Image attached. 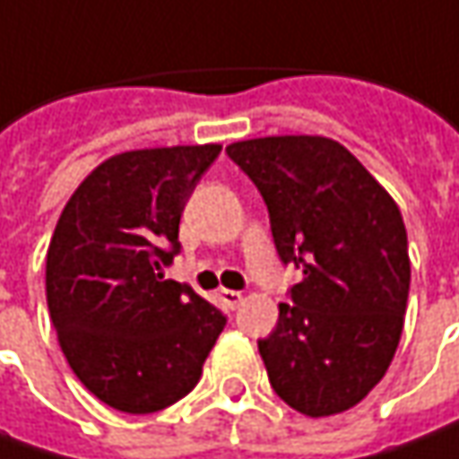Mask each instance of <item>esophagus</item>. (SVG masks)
I'll list each match as a JSON object with an SVG mask.
<instances>
[{"label":"esophagus","mask_w":459,"mask_h":459,"mask_svg":"<svg viewBox=\"0 0 459 459\" xmlns=\"http://www.w3.org/2000/svg\"><path fill=\"white\" fill-rule=\"evenodd\" d=\"M218 298L229 306V308H238L244 303V295L236 292V290H218Z\"/></svg>","instance_id":"1"}]
</instances>
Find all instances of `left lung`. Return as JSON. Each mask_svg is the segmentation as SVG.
Wrapping results in <instances>:
<instances>
[{"instance_id":"obj_1","label":"left lung","mask_w":459,"mask_h":459,"mask_svg":"<svg viewBox=\"0 0 459 459\" xmlns=\"http://www.w3.org/2000/svg\"><path fill=\"white\" fill-rule=\"evenodd\" d=\"M269 210L277 254L303 280L259 339L269 383L310 419L357 406L401 342L411 259L401 210L342 143L269 135L226 146Z\"/></svg>"}]
</instances>
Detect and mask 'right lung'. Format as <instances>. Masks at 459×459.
Here are the masks:
<instances>
[{
	"instance_id": "right-lung-1",
	"label": "right lung",
	"mask_w": 459,
	"mask_h": 459,
	"mask_svg": "<svg viewBox=\"0 0 459 459\" xmlns=\"http://www.w3.org/2000/svg\"><path fill=\"white\" fill-rule=\"evenodd\" d=\"M218 153V143L115 153L56 223L50 321L74 375L110 409L141 416L185 398L226 326L190 285L164 280L182 210Z\"/></svg>"
}]
</instances>
